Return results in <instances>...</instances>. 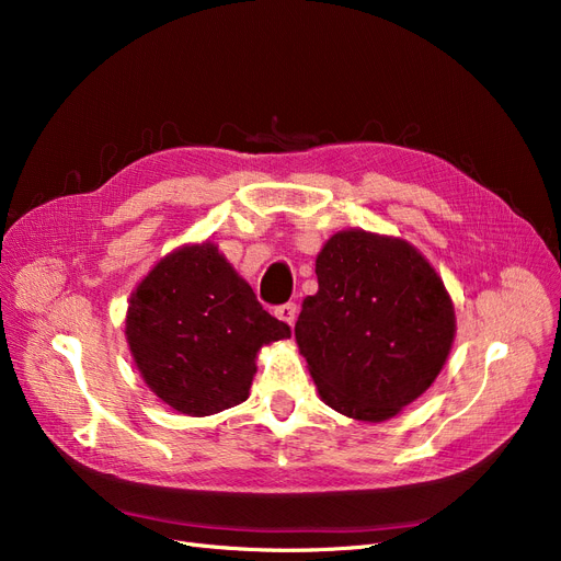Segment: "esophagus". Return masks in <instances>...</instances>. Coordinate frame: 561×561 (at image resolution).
<instances>
[{"label": "esophagus", "instance_id": "34e87169", "mask_svg": "<svg viewBox=\"0 0 561 561\" xmlns=\"http://www.w3.org/2000/svg\"><path fill=\"white\" fill-rule=\"evenodd\" d=\"M297 313H299V309H297V304L295 301H287V304H283V307H278L276 309V316L280 318V320H285L287 325H295V320H297Z\"/></svg>", "mask_w": 561, "mask_h": 561}]
</instances>
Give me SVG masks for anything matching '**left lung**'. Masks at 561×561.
I'll list each match as a JSON object with an SVG mask.
<instances>
[{"instance_id":"8db88e82","label":"left lung","mask_w":561,"mask_h":561,"mask_svg":"<svg viewBox=\"0 0 561 561\" xmlns=\"http://www.w3.org/2000/svg\"><path fill=\"white\" fill-rule=\"evenodd\" d=\"M318 293L295 325L320 398L358 421H386L426 393L454 344L445 283L402 239L339 231L316 257Z\"/></svg>"}]
</instances>
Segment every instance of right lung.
I'll return each instance as SVG.
<instances>
[{
  "label": "right lung",
  "mask_w": 561,
  "mask_h": 561,
  "mask_svg": "<svg viewBox=\"0 0 561 561\" xmlns=\"http://www.w3.org/2000/svg\"><path fill=\"white\" fill-rule=\"evenodd\" d=\"M287 336L290 328L262 309L210 241L165 254L135 287L126 313L145 383L190 416L248 400L260 348Z\"/></svg>",
  "instance_id": "1"
}]
</instances>
